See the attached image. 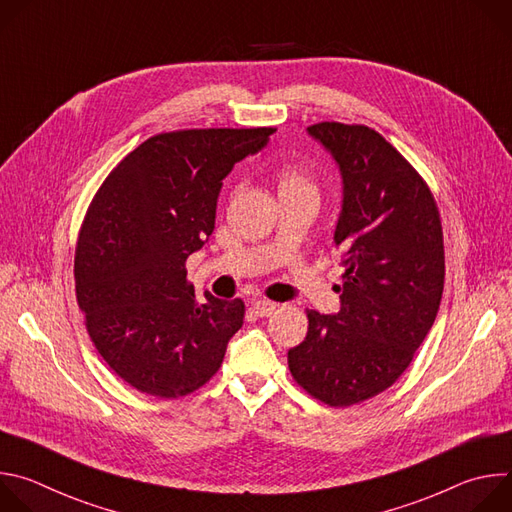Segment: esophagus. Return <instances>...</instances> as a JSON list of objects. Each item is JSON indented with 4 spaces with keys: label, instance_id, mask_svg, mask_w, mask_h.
<instances>
[{
    "label": "esophagus",
    "instance_id": "34e87169",
    "mask_svg": "<svg viewBox=\"0 0 512 512\" xmlns=\"http://www.w3.org/2000/svg\"><path fill=\"white\" fill-rule=\"evenodd\" d=\"M251 308H253V312H255L257 316L265 318V316H271V314L277 310V304H273V302H269V300H253V302H251Z\"/></svg>",
    "mask_w": 512,
    "mask_h": 512
}]
</instances>
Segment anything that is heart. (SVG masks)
<instances>
[{
    "instance_id": "heart-1",
    "label": "heart",
    "mask_w": 512,
    "mask_h": 512,
    "mask_svg": "<svg viewBox=\"0 0 512 512\" xmlns=\"http://www.w3.org/2000/svg\"><path fill=\"white\" fill-rule=\"evenodd\" d=\"M277 190L279 196H314L316 198V182L312 172L300 162H287L283 164L277 174Z\"/></svg>"
}]
</instances>
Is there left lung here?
Wrapping results in <instances>:
<instances>
[{
    "label": "left lung",
    "mask_w": 512,
    "mask_h": 512,
    "mask_svg": "<svg viewBox=\"0 0 512 512\" xmlns=\"http://www.w3.org/2000/svg\"><path fill=\"white\" fill-rule=\"evenodd\" d=\"M338 164L342 210L340 312L308 310V334L289 348L291 377L330 407L389 389L409 367L440 310L444 233L417 170L375 129L322 121L308 127Z\"/></svg>",
    "instance_id": "left-lung-1"
}]
</instances>
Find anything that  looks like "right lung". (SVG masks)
<instances>
[{"label": "right lung", "mask_w": 512, "mask_h": 512, "mask_svg": "<svg viewBox=\"0 0 512 512\" xmlns=\"http://www.w3.org/2000/svg\"><path fill=\"white\" fill-rule=\"evenodd\" d=\"M273 131L154 135L97 190L77 243V302L95 348L133 389L178 399L221 369L245 304L208 291L198 302L186 259L214 231L223 180L237 162L263 150Z\"/></svg>", "instance_id": "add662e5"}]
</instances>
